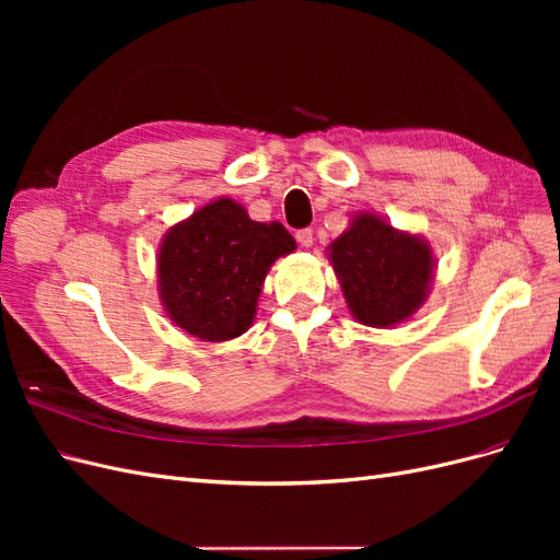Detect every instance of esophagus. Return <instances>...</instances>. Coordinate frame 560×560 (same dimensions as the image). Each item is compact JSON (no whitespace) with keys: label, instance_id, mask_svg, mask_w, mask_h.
I'll use <instances>...</instances> for the list:
<instances>
[{"label":"esophagus","instance_id":"34e87169","mask_svg":"<svg viewBox=\"0 0 560 560\" xmlns=\"http://www.w3.org/2000/svg\"><path fill=\"white\" fill-rule=\"evenodd\" d=\"M296 243L303 247H311L313 245V231L311 229H299L296 231Z\"/></svg>","mask_w":560,"mask_h":560}]
</instances>
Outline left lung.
Returning a JSON list of instances; mask_svg holds the SVG:
<instances>
[{
  "instance_id": "8db88e82",
  "label": "left lung",
  "mask_w": 560,
  "mask_h": 560,
  "mask_svg": "<svg viewBox=\"0 0 560 560\" xmlns=\"http://www.w3.org/2000/svg\"><path fill=\"white\" fill-rule=\"evenodd\" d=\"M331 264L352 315L369 327H389L413 315L432 280L430 247L376 214L354 217L331 243Z\"/></svg>"
}]
</instances>
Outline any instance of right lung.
<instances>
[{
    "instance_id": "obj_1",
    "label": "right lung",
    "mask_w": 560,
    "mask_h": 560,
    "mask_svg": "<svg viewBox=\"0 0 560 560\" xmlns=\"http://www.w3.org/2000/svg\"><path fill=\"white\" fill-rule=\"evenodd\" d=\"M294 247L282 224L252 222L229 198L210 202L165 235L159 280L167 315L200 341L241 336L270 264Z\"/></svg>"
}]
</instances>
